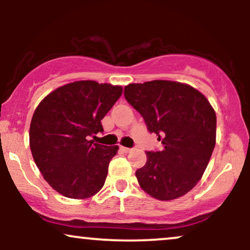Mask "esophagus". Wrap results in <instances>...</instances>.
Segmentation results:
<instances>
[{
	"instance_id": "1",
	"label": "esophagus",
	"mask_w": 250,
	"mask_h": 250,
	"mask_svg": "<svg viewBox=\"0 0 250 250\" xmlns=\"http://www.w3.org/2000/svg\"><path fill=\"white\" fill-rule=\"evenodd\" d=\"M121 150L123 151V153H130L131 150H133V149H130V148H127V147H121Z\"/></svg>"
}]
</instances>
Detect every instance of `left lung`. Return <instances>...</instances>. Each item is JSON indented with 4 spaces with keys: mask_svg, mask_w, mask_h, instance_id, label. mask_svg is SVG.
<instances>
[{
    "mask_svg": "<svg viewBox=\"0 0 250 250\" xmlns=\"http://www.w3.org/2000/svg\"><path fill=\"white\" fill-rule=\"evenodd\" d=\"M125 100L143 116L163 149L147 151L136 170L143 190L170 201L190 191L207 168L216 143V114L207 97L187 83L154 80L125 87Z\"/></svg>",
    "mask_w": 250,
    "mask_h": 250,
    "instance_id": "8db88e82",
    "label": "left lung"
}]
</instances>
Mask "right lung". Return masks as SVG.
Segmentation results:
<instances>
[{"mask_svg":"<svg viewBox=\"0 0 250 250\" xmlns=\"http://www.w3.org/2000/svg\"><path fill=\"white\" fill-rule=\"evenodd\" d=\"M121 85L75 81L56 88L40 102L29 129L34 161L59 194L84 200L101 190L119 146L89 140L103 131L101 120L122 95Z\"/></svg>","mask_w":250,"mask_h":250,"instance_id":"1","label":"right lung"}]
</instances>
